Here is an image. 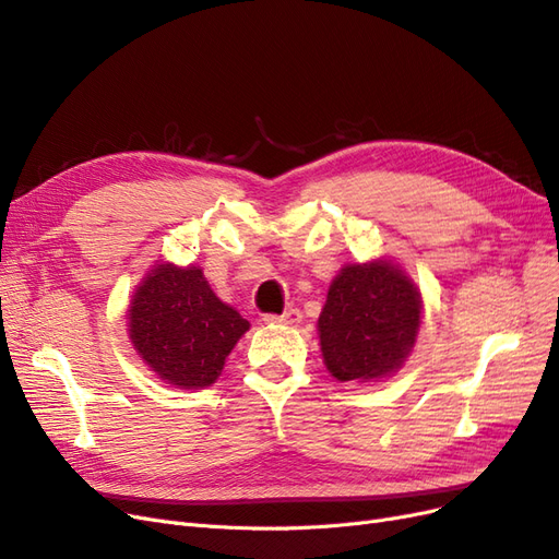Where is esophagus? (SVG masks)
<instances>
[{
  "label": "esophagus",
  "mask_w": 559,
  "mask_h": 559,
  "mask_svg": "<svg viewBox=\"0 0 559 559\" xmlns=\"http://www.w3.org/2000/svg\"><path fill=\"white\" fill-rule=\"evenodd\" d=\"M267 323H282V325H298L302 321V314L300 310H296V307H288V310H284L282 314H265L263 317Z\"/></svg>",
  "instance_id": "1"
}]
</instances>
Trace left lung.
<instances>
[{
    "label": "left lung",
    "mask_w": 559,
    "mask_h": 559,
    "mask_svg": "<svg viewBox=\"0 0 559 559\" xmlns=\"http://www.w3.org/2000/svg\"><path fill=\"white\" fill-rule=\"evenodd\" d=\"M423 300L389 259L344 265L319 314L321 354L337 381H377L397 372L416 344Z\"/></svg>",
    "instance_id": "8db88e82"
}]
</instances>
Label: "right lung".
I'll return each mask as SVG.
<instances>
[{
  "label": "right lung",
  "mask_w": 559,
  "mask_h": 559,
  "mask_svg": "<svg viewBox=\"0 0 559 559\" xmlns=\"http://www.w3.org/2000/svg\"><path fill=\"white\" fill-rule=\"evenodd\" d=\"M129 340L147 368L176 389H205L249 331V321L222 302L197 265L157 263L129 305Z\"/></svg>",
  "instance_id": "add662e5"
}]
</instances>
